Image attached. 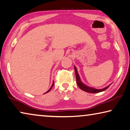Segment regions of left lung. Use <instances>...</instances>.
Here are the masks:
<instances>
[{
	"mask_svg": "<svg viewBox=\"0 0 130 130\" xmlns=\"http://www.w3.org/2000/svg\"><path fill=\"white\" fill-rule=\"evenodd\" d=\"M74 69H75V72L76 84H77L78 86L79 87V88L81 89V90H84L85 91H86V92L88 93H97L101 92V91H103L104 90H105L106 89H107L110 85V84L109 85H108V86L101 89H94V88H91V87L86 86V85H85L84 83L81 81V80H80L79 74L78 73L77 69H76V68L75 66H74Z\"/></svg>",
	"mask_w": 130,
	"mask_h": 130,
	"instance_id": "obj_1",
	"label": "left lung"
}]
</instances>
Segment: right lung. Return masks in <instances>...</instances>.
<instances>
[{"instance_id": "right-lung-1", "label": "right lung", "mask_w": 130, "mask_h": 130, "mask_svg": "<svg viewBox=\"0 0 130 130\" xmlns=\"http://www.w3.org/2000/svg\"><path fill=\"white\" fill-rule=\"evenodd\" d=\"M54 82H53V84H52V86H51V88H50V89H49V90H48L47 91H46V92L45 93H48L49 91H50L51 90V89H52V87H53V86H54Z\"/></svg>"}]
</instances>
